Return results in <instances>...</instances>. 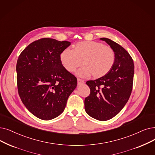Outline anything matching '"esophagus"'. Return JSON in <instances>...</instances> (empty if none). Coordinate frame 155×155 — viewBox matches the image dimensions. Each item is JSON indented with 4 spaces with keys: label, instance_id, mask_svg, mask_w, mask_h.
Instances as JSON below:
<instances>
[{
    "label": "esophagus",
    "instance_id": "esophagus-1",
    "mask_svg": "<svg viewBox=\"0 0 155 155\" xmlns=\"http://www.w3.org/2000/svg\"><path fill=\"white\" fill-rule=\"evenodd\" d=\"M77 82H78V85H82L85 83L84 80L82 79H80V78H77Z\"/></svg>",
    "mask_w": 155,
    "mask_h": 155
}]
</instances>
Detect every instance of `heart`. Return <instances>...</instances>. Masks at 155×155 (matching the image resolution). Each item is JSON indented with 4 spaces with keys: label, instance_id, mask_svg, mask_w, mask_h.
I'll return each instance as SVG.
<instances>
[{
    "label": "heart",
    "instance_id": "b5f03b06",
    "mask_svg": "<svg viewBox=\"0 0 155 155\" xmlns=\"http://www.w3.org/2000/svg\"><path fill=\"white\" fill-rule=\"evenodd\" d=\"M73 49L66 48L60 54L63 66L70 73L84 65L77 75L82 77L92 75L94 78L103 77L108 73L115 62V53L110 46L96 41L76 43Z\"/></svg>",
    "mask_w": 155,
    "mask_h": 155
}]
</instances>
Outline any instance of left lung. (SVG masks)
<instances>
[{
  "label": "left lung",
  "mask_w": 155,
  "mask_h": 155,
  "mask_svg": "<svg viewBox=\"0 0 155 155\" xmlns=\"http://www.w3.org/2000/svg\"><path fill=\"white\" fill-rule=\"evenodd\" d=\"M115 53L111 70L103 77L86 82L90 95L85 99V110L92 118L108 120L123 109L132 90L134 64L132 57L123 47L107 38H101Z\"/></svg>",
  "instance_id": "8db88e82"
}]
</instances>
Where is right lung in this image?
I'll use <instances>...</instances> for the list:
<instances>
[{"mask_svg":"<svg viewBox=\"0 0 155 155\" xmlns=\"http://www.w3.org/2000/svg\"><path fill=\"white\" fill-rule=\"evenodd\" d=\"M68 41L43 38L21 52L16 64L19 96L28 110L37 118L49 120L63 112L77 79L60 61Z\"/></svg>","mask_w":155,"mask_h":155,"instance_id":"right-lung-1","label":"right lung"}]
</instances>
